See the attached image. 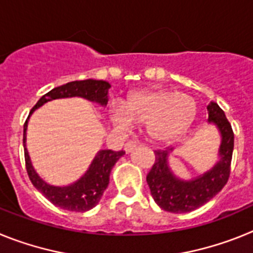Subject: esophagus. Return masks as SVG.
Segmentation results:
<instances>
[{
    "label": "esophagus",
    "instance_id": "esophagus-1",
    "mask_svg": "<svg viewBox=\"0 0 253 253\" xmlns=\"http://www.w3.org/2000/svg\"><path fill=\"white\" fill-rule=\"evenodd\" d=\"M135 146H137V142H135V140H128V142L125 143V147H124L125 152L129 153V152H131V149H134V147Z\"/></svg>",
    "mask_w": 253,
    "mask_h": 253
}]
</instances>
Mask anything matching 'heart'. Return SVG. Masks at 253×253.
Masks as SVG:
<instances>
[{
    "label": "heart",
    "mask_w": 253,
    "mask_h": 253,
    "mask_svg": "<svg viewBox=\"0 0 253 253\" xmlns=\"http://www.w3.org/2000/svg\"><path fill=\"white\" fill-rule=\"evenodd\" d=\"M195 116L193 100L171 90L151 88L130 93L124 106L113 104L109 118L116 130L126 131L137 124H146L153 139L169 142L185 133Z\"/></svg>",
    "instance_id": "heart-1"
}]
</instances>
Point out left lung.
I'll return each instance as SVG.
<instances>
[{
  "instance_id": "left-lung-1",
  "label": "left lung",
  "mask_w": 253,
  "mask_h": 253,
  "mask_svg": "<svg viewBox=\"0 0 253 253\" xmlns=\"http://www.w3.org/2000/svg\"><path fill=\"white\" fill-rule=\"evenodd\" d=\"M207 109L208 122L216 125L222 138L218 152L219 161L213 169L193 180H181L173 175L169 166V154L173 148L154 151L156 160L147 175V184L154 202L161 209L169 213H189L198 209L213 199L229 178L234 147L231 123L216 102H210Z\"/></svg>"
}]
</instances>
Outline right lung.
<instances>
[{
  "label": "right lung",
  "instance_id": "right-lung-1",
  "mask_svg": "<svg viewBox=\"0 0 253 253\" xmlns=\"http://www.w3.org/2000/svg\"><path fill=\"white\" fill-rule=\"evenodd\" d=\"M110 88V84L102 80H84V81H73L66 84L58 86L49 91L44 96L40 97L37 102L28 119L24 124V153H25V165L28 171L29 178L31 184L34 185L40 193L43 194L51 204L59 207L62 209L84 213L87 210L92 209L100 202L102 194L109 185L111 169L114 167L118 160L124 156V151L114 152L111 149H101L97 152L90 167L84 172L80 180L68 186H53L46 184L43 178H40L37 171L31 165L29 157L28 149H26V128H28V120L30 115L37 110L38 107L44 105L45 102L55 99H64V97H84L88 101L97 102L101 106L107 104V90Z\"/></svg>",
  "mask_w": 253,
  "mask_h": 253
}]
</instances>
